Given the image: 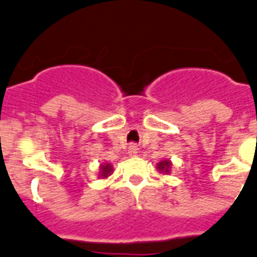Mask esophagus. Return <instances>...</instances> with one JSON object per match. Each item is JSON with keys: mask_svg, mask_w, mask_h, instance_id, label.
<instances>
[{"mask_svg": "<svg viewBox=\"0 0 257 257\" xmlns=\"http://www.w3.org/2000/svg\"><path fill=\"white\" fill-rule=\"evenodd\" d=\"M128 153L131 155H136L137 153H139V146L136 145V144H131L128 148Z\"/></svg>", "mask_w": 257, "mask_h": 257, "instance_id": "obj_1", "label": "esophagus"}]
</instances>
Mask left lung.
<instances>
[{
  "label": "left lung",
  "instance_id": "left-lung-1",
  "mask_svg": "<svg viewBox=\"0 0 257 257\" xmlns=\"http://www.w3.org/2000/svg\"><path fill=\"white\" fill-rule=\"evenodd\" d=\"M170 166H171V163H170L169 161H163V162H161V163H159V165H158V170H159V171L169 172Z\"/></svg>",
  "mask_w": 257,
  "mask_h": 257
}]
</instances>
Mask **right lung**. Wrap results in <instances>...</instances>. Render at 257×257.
<instances>
[{"label": "right lung", "mask_w": 257, "mask_h": 257, "mask_svg": "<svg viewBox=\"0 0 257 257\" xmlns=\"http://www.w3.org/2000/svg\"><path fill=\"white\" fill-rule=\"evenodd\" d=\"M102 176L103 178H107L109 175V172L112 171V166L111 165H102Z\"/></svg>", "instance_id": "obj_1"}]
</instances>
